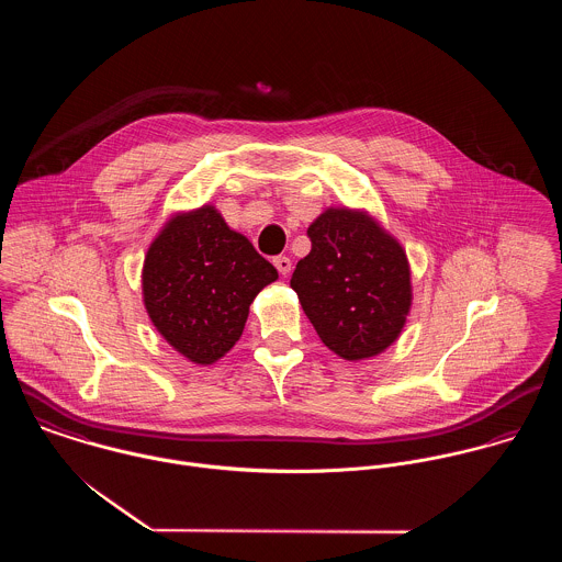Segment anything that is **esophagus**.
<instances>
[{
    "label": "esophagus",
    "mask_w": 562,
    "mask_h": 562,
    "mask_svg": "<svg viewBox=\"0 0 562 562\" xmlns=\"http://www.w3.org/2000/svg\"><path fill=\"white\" fill-rule=\"evenodd\" d=\"M272 263H274V268L279 270V274H283V277H288V274H290V270H292V259H290V257H285V255L274 257V259H272Z\"/></svg>",
    "instance_id": "34e87169"
}]
</instances>
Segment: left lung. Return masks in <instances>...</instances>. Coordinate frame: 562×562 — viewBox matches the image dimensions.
I'll use <instances>...</instances> for the list:
<instances>
[{
    "instance_id": "1",
    "label": "left lung",
    "mask_w": 562,
    "mask_h": 562,
    "mask_svg": "<svg viewBox=\"0 0 562 562\" xmlns=\"http://www.w3.org/2000/svg\"><path fill=\"white\" fill-rule=\"evenodd\" d=\"M307 236L312 250L296 263L290 285L324 346L348 361L383 352L411 310V272L401 244L346 207L326 210Z\"/></svg>"
}]
</instances>
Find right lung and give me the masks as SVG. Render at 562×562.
<instances>
[{
    "mask_svg": "<svg viewBox=\"0 0 562 562\" xmlns=\"http://www.w3.org/2000/svg\"><path fill=\"white\" fill-rule=\"evenodd\" d=\"M277 277L250 241L203 205L170 218L151 244L143 268L145 307L175 350L207 366L234 348L252 299Z\"/></svg>",
    "mask_w": 562,
    "mask_h": 562,
    "instance_id": "obj_1",
    "label": "right lung"
}]
</instances>
